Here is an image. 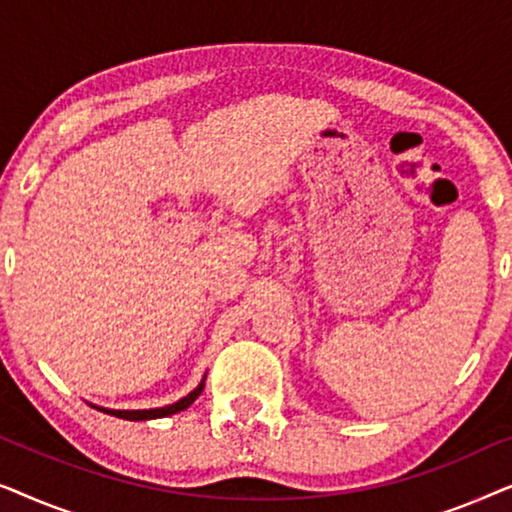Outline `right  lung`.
<instances>
[{
	"mask_svg": "<svg viewBox=\"0 0 512 512\" xmlns=\"http://www.w3.org/2000/svg\"><path fill=\"white\" fill-rule=\"evenodd\" d=\"M205 380H207V373L202 377L198 387H195L191 394H186L184 398H179L177 403L172 405H163V408H151V410H111V408H102V405H95V403H88L90 408H97L104 415H111V417H118V419H130V422H146V419H160V417H170V415H177V412L186 410L188 405H191L195 398L202 394V389H205Z\"/></svg>",
	"mask_w": 512,
	"mask_h": 512,
	"instance_id": "right-lung-1",
	"label": "right lung"
}]
</instances>
